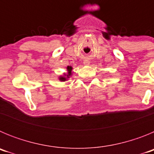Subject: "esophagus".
Wrapping results in <instances>:
<instances>
[{
	"mask_svg": "<svg viewBox=\"0 0 154 154\" xmlns=\"http://www.w3.org/2000/svg\"><path fill=\"white\" fill-rule=\"evenodd\" d=\"M83 63H84V65H89V64H90V62H89V61L85 60V61H84V62H83Z\"/></svg>",
	"mask_w": 154,
	"mask_h": 154,
	"instance_id": "esophagus-1",
	"label": "esophagus"
}]
</instances>
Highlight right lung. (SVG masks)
Returning <instances> with one entry per match:
<instances>
[{
    "instance_id": "right-lung-1",
    "label": "right lung",
    "mask_w": 154,
    "mask_h": 154,
    "mask_svg": "<svg viewBox=\"0 0 154 154\" xmlns=\"http://www.w3.org/2000/svg\"><path fill=\"white\" fill-rule=\"evenodd\" d=\"M67 71H68V72L67 74H64L63 76H60L59 77V80L62 82H65L66 81V80L68 79L70 77L71 75H72V66H67Z\"/></svg>"
}]
</instances>
